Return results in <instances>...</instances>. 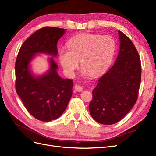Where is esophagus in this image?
I'll use <instances>...</instances> for the list:
<instances>
[{"mask_svg":"<svg viewBox=\"0 0 156 156\" xmlns=\"http://www.w3.org/2000/svg\"><path fill=\"white\" fill-rule=\"evenodd\" d=\"M74 89H75V90L78 92H82L83 91V88L80 85H76L75 86H74Z\"/></svg>","mask_w":156,"mask_h":156,"instance_id":"esophagus-1","label":"esophagus"}]
</instances>
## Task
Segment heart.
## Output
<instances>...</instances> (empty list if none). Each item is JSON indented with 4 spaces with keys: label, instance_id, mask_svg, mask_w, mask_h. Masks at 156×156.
Returning <instances> with one entry per match:
<instances>
[{
    "label": "heart",
    "instance_id": "b5f03b06",
    "mask_svg": "<svg viewBox=\"0 0 156 156\" xmlns=\"http://www.w3.org/2000/svg\"><path fill=\"white\" fill-rule=\"evenodd\" d=\"M67 48L58 51L59 62L65 73L73 77L80 60L84 76H99L110 66L115 52L116 43L110 36H101L89 33H82L71 38Z\"/></svg>",
    "mask_w": 156,
    "mask_h": 156
}]
</instances>
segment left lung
<instances>
[{
  "label": "left lung",
  "mask_w": 156,
  "mask_h": 156,
  "mask_svg": "<svg viewBox=\"0 0 156 156\" xmlns=\"http://www.w3.org/2000/svg\"><path fill=\"white\" fill-rule=\"evenodd\" d=\"M120 50L114 65L98 80L89 104L92 117L105 125L122 119L136 103L141 82L138 53L131 40L119 30Z\"/></svg>",
  "instance_id": "obj_1"
}]
</instances>
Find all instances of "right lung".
<instances>
[{
    "instance_id": "1",
    "label": "right lung",
    "mask_w": 156,
    "mask_h": 156,
    "mask_svg": "<svg viewBox=\"0 0 156 156\" xmlns=\"http://www.w3.org/2000/svg\"><path fill=\"white\" fill-rule=\"evenodd\" d=\"M67 29L45 27L27 39L20 49L15 64L16 90L25 107L34 117L43 122L55 120L65 111L73 94V80L57 73L53 57L57 55V42ZM51 55L50 67L41 76L31 71L30 64L36 54Z\"/></svg>"
}]
</instances>
